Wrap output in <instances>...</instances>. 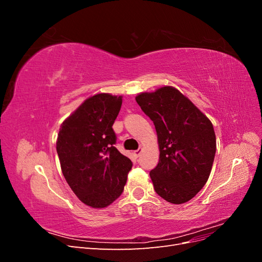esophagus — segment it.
<instances>
[{"label": "esophagus", "mask_w": 262, "mask_h": 262, "mask_svg": "<svg viewBox=\"0 0 262 262\" xmlns=\"http://www.w3.org/2000/svg\"><path fill=\"white\" fill-rule=\"evenodd\" d=\"M142 150H143V148H142V147H139L137 150H134V155H136L137 157H139L140 155H141V153H142Z\"/></svg>", "instance_id": "obj_1"}]
</instances>
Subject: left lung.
Segmentation results:
<instances>
[{
  "label": "left lung",
  "mask_w": 262,
  "mask_h": 262,
  "mask_svg": "<svg viewBox=\"0 0 262 262\" xmlns=\"http://www.w3.org/2000/svg\"><path fill=\"white\" fill-rule=\"evenodd\" d=\"M136 100L157 133L160 162L149 171L156 193L173 204L191 200L207 184L215 156L212 122L175 87L141 93Z\"/></svg>",
  "instance_id": "8db88e82"
}]
</instances>
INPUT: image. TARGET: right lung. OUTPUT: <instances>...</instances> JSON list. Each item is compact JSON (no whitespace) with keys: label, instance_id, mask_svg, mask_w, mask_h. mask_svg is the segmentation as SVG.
<instances>
[{"label":"right lung","instance_id":"1","mask_svg":"<svg viewBox=\"0 0 262 262\" xmlns=\"http://www.w3.org/2000/svg\"><path fill=\"white\" fill-rule=\"evenodd\" d=\"M122 96L96 94L62 122L57 140L61 169L76 196L92 208H105L123 191L130 158L116 148L113 124Z\"/></svg>","mask_w":262,"mask_h":262}]
</instances>
